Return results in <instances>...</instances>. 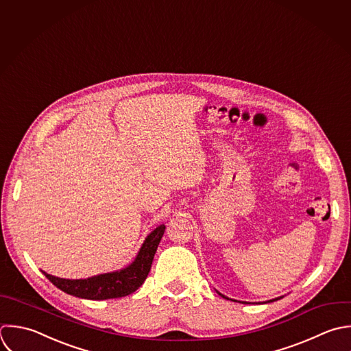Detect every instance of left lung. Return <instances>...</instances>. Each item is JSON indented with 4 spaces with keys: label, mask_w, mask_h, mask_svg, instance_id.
I'll list each match as a JSON object with an SVG mask.
<instances>
[{
    "label": "left lung",
    "mask_w": 351,
    "mask_h": 351,
    "mask_svg": "<svg viewBox=\"0 0 351 351\" xmlns=\"http://www.w3.org/2000/svg\"><path fill=\"white\" fill-rule=\"evenodd\" d=\"M220 295H221V294H220ZM221 297H223V298H227V297H224V295H221ZM227 300H228V298H227ZM274 301H278V300H272V301H269V302H274ZM243 304H247V302H243Z\"/></svg>",
    "instance_id": "1"
}]
</instances>
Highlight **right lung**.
Returning <instances> with one entry per match:
<instances>
[{"label":"right lung","mask_w":351,"mask_h":351,"mask_svg":"<svg viewBox=\"0 0 351 351\" xmlns=\"http://www.w3.org/2000/svg\"><path fill=\"white\" fill-rule=\"evenodd\" d=\"M164 231L165 226L157 227L143 242L135 261L121 271L79 280L60 279L45 272L43 274L57 289L79 298L102 301L130 295L146 280Z\"/></svg>","instance_id":"1"}]
</instances>
